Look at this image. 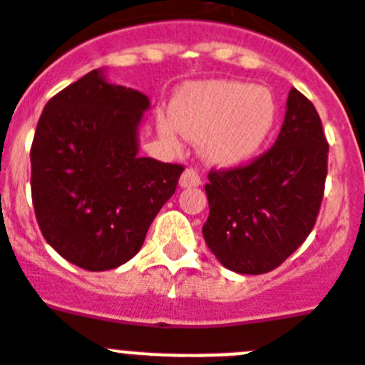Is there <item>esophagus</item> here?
<instances>
[{
  "mask_svg": "<svg viewBox=\"0 0 365 365\" xmlns=\"http://www.w3.org/2000/svg\"><path fill=\"white\" fill-rule=\"evenodd\" d=\"M202 183L198 173L195 168H187V170H183L182 178H180V187H198Z\"/></svg>",
  "mask_w": 365,
  "mask_h": 365,
  "instance_id": "34e87169",
  "label": "esophagus"
}]
</instances>
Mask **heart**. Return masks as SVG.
<instances>
[{
  "instance_id": "1",
  "label": "heart",
  "mask_w": 365,
  "mask_h": 365,
  "mask_svg": "<svg viewBox=\"0 0 365 365\" xmlns=\"http://www.w3.org/2000/svg\"><path fill=\"white\" fill-rule=\"evenodd\" d=\"M275 118L277 105L264 88L240 80H206L183 86L173 101V115H159L157 129L170 144H178L180 133L198 140L204 161L230 168L260 152Z\"/></svg>"
}]
</instances>
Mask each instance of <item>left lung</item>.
<instances>
[{
	"instance_id": "left-lung-1",
	"label": "left lung",
	"mask_w": 365,
	"mask_h": 365,
	"mask_svg": "<svg viewBox=\"0 0 365 365\" xmlns=\"http://www.w3.org/2000/svg\"><path fill=\"white\" fill-rule=\"evenodd\" d=\"M328 142L315 106L290 90L277 140L247 167L208 174L202 234L215 259L236 274L277 268L315 227L327 180Z\"/></svg>"
}]
</instances>
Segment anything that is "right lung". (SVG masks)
Masks as SVG:
<instances>
[{
    "mask_svg": "<svg viewBox=\"0 0 365 365\" xmlns=\"http://www.w3.org/2000/svg\"><path fill=\"white\" fill-rule=\"evenodd\" d=\"M150 99L96 69L46 103L31 144L38 229L65 260L90 272L125 264L176 191L182 165L138 155Z\"/></svg>",
    "mask_w": 365,
    "mask_h": 365,
    "instance_id": "obj_1",
    "label": "right lung"
}]
</instances>
